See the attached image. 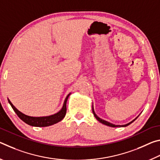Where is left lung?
<instances>
[{
    "label": "left lung",
    "instance_id": "obj_1",
    "mask_svg": "<svg viewBox=\"0 0 160 160\" xmlns=\"http://www.w3.org/2000/svg\"><path fill=\"white\" fill-rule=\"evenodd\" d=\"M92 112H93V114H94V117H95V118H96V119H97V120L98 121H99L100 123H102V124H104V125L108 126L113 127V128H115V127H126V126H127L130 125V124H131V123L133 122V121L135 120V119H136L138 117V116L137 117L135 118V119H133V120H132V121H131V122L128 123H126V124H125V125H115V124H113V123H110V122H108V121H107L104 120V119H102L101 118H99V116L96 114L95 112H94V107H93V104H92Z\"/></svg>",
    "mask_w": 160,
    "mask_h": 160
}]
</instances>
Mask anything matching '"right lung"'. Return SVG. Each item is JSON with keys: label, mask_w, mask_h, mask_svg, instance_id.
Instances as JSON below:
<instances>
[{"label": "right lung", "mask_w": 160, "mask_h": 160, "mask_svg": "<svg viewBox=\"0 0 160 160\" xmlns=\"http://www.w3.org/2000/svg\"><path fill=\"white\" fill-rule=\"evenodd\" d=\"M70 94L71 93H69L68 94L67 97H66V99L64 100L63 105V107H62L60 111H58L57 113L50 116H40V117H35V116H28L25 114V113H22L18 109H16L14 105L12 104V102L10 101V99L8 98V100L9 104H10V106L12 107V109L14 110V112L16 113V114H17L18 116V117L20 118L22 121H23L24 122L32 126L46 127V126H49L51 125H53V124L57 123L59 122V121L63 120L66 113L67 100L68 99Z\"/></svg>", "instance_id": "1"}]
</instances>
